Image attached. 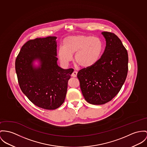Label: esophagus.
I'll return each instance as SVG.
<instances>
[{"label": "esophagus", "mask_w": 147, "mask_h": 147, "mask_svg": "<svg viewBox=\"0 0 147 147\" xmlns=\"http://www.w3.org/2000/svg\"><path fill=\"white\" fill-rule=\"evenodd\" d=\"M77 76V71H74L71 74V76L73 77H76Z\"/></svg>", "instance_id": "obj_1"}]
</instances>
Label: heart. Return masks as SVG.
Segmentation results:
<instances>
[{
  "mask_svg": "<svg viewBox=\"0 0 147 147\" xmlns=\"http://www.w3.org/2000/svg\"><path fill=\"white\" fill-rule=\"evenodd\" d=\"M103 50L101 41L96 37L86 35L68 36L63 40V45L59 47L57 57L64 65H68L74 59L83 68L94 65L99 59Z\"/></svg>",
  "mask_w": 147,
  "mask_h": 147,
  "instance_id": "heart-1",
  "label": "heart"
}]
</instances>
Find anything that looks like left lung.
<instances>
[{"instance_id": "1", "label": "left lung", "mask_w": 147, "mask_h": 147, "mask_svg": "<svg viewBox=\"0 0 147 147\" xmlns=\"http://www.w3.org/2000/svg\"><path fill=\"white\" fill-rule=\"evenodd\" d=\"M106 47L101 58L92 66L77 74L85 100L92 105L110 101L119 92L126 78L128 54L115 34L102 32Z\"/></svg>"}]
</instances>
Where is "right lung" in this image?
Here are the masks:
<instances>
[{"mask_svg":"<svg viewBox=\"0 0 147 147\" xmlns=\"http://www.w3.org/2000/svg\"><path fill=\"white\" fill-rule=\"evenodd\" d=\"M57 38L49 36L28 41L15 63L23 93L34 105L46 110H55L63 103L68 80L74 71L57 65ZM35 61L39 63L38 66L34 65Z\"/></svg>","mask_w":147,"mask_h":147,"instance_id":"1","label":"right lung"}]
</instances>
